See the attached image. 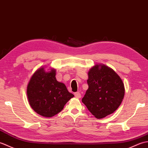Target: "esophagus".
I'll list each match as a JSON object with an SVG mask.
<instances>
[{
	"label": "esophagus",
	"mask_w": 148,
	"mask_h": 148,
	"mask_svg": "<svg viewBox=\"0 0 148 148\" xmlns=\"http://www.w3.org/2000/svg\"><path fill=\"white\" fill-rule=\"evenodd\" d=\"M74 95H75V97H76V98H77V99H80L81 97V93L79 92L74 93Z\"/></svg>",
	"instance_id": "esophagus-1"
}]
</instances>
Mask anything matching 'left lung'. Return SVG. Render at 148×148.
<instances>
[{
    "instance_id": "8db88e82",
    "label": "left lung",
    "mask_w": 148,
    "mask_h": 148,
    "mask_svg": "<svg viewBox=\"0 0 148 148\" xmlns=\"http://www.w3.org/2000/svg\"><path fill=\"white\" fill-rule=\"evenodd\" d=\"M88 88L82 102L97 119L114 112L125 95L124 83L117 73L104 64H95L88 72Z\"/></svg>"
}]
</instances>
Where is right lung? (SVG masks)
I'll return each instance as SVG.
<instances>
[{"mask_svg":"<svg viewBox=\"0 0 148 148\" xmlns=\"http://www.w3.org/2000/svg\"><path fill=\"white\" fill-rule=\"evenodd\" d=\"M55 76L54 68L46 71L45 67H40L33 74L27 87L30 106L43 117L57 114L74 96L69 92L65 84L56 80Z\"/></svg>","mask_w":148,"mask_h":148,"instance_id":"1","label":"right lung"}]
</instances>
